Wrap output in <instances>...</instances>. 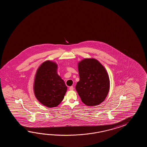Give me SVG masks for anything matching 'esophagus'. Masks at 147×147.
I'll return each instance as SVG.
<instances>
[{"instance_id":"obj_1","label":"esophagus","mask_w":147,"mask_h":147,"mask_svg":"<svg viewBox=\"0 0 147 147\" xmlns=\"http://www.w3.org/2000/svg\"><path fill=\"white\" fill-rule=\"evenodd\" d=\"M69 89L70 90H73L74 89V87H73V86H70V87H69Z\"/></svg>"}]
</instances>
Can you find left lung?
Masks as SVG:
<instances>
[{
  "mask_svg": "<svg viewBox=\"0 0 147 147\" xmlns=\"http://www.w3.org/2000/svg\"><path fill=\"white\" fill-rule=\"evenodd\" d=\"M80 80L76 89L83 103L95 106L106 99L110 89L109 75L105 68L94 58H84L78 63Z\"/></svg>",
  "mask_w": 147,
  "mask_h": 147,
  "instance_id": "obj_1",
  "label": "left lung"
}]
</instances>
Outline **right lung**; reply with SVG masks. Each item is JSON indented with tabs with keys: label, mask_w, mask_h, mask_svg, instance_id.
Instances as JSON below:
<instances>
[{
	"label": "right lung",
	"mask_w": 147,
	"mask_h": 147,
	"mask_svg": "<svg viewBox=\"0 0 147 147\" xmlns=\"http://www.w3.org/2000/svg\"><path fill=\"white\" fill-rule=\"evenodd\" d=\"M58 65L46 60L38 67L34 76V91L39 102L48 108L59 105L64 98L67 87L57 73Z\"/></svg>",
	"instance_id": "obj_1"
}]
</instances>
